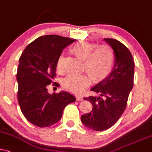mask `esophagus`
<instances>
[{
    "label": "esophagus",
    "mask_w": 152,
    "mask_h": 152,
    "mask_svg": "<svg viewBox=\"0 0 152 152\" xmlns=\"http://www.w3.org/2000/svg\"><path fill=\"white\" fill-rule=\"evenodd\" d=\"M77 101H82L83 100V96H76Z\"/></svg>",
    "instance_id": "esophagus-1"
}]
</instances>
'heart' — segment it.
Segmentation results:
<instances>
[{
    "mask_svg": "<svg viewBox=\"0 0 152 152\" xmlns=\"http://www.w3.org/2000/svg\"><path fill=\"white\" fill-rule=\"evenodd\" d=\"M95 44L87 42L77 43L71 48V51L84 61L85 70L94 80L104 79L112 70L114 62L113 50L107 45L95 48ZM64 66V57L61 55L57 60L56 68L62 72ZM89 79L85 74H70L63 80V85L67 90L80 93L89 85Z\"/></svg>",
    "mask_w": 152,
    "mask_h": 152,
    "instance_id": "b5f03b06",
    "label": "heart"
}]
</instances>
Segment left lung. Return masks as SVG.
Listing matches in <instances>:
<instances>
[{
	"label": "left lung",
	"mask_w": 152,
	"mask_h": 152,
	"mask_svg": "<svg viewBox=\"0 0 152 152\" xmlns=\"http://www.w3.org/2000/svg\"><path fill=\"white\" fill-rule=\"evenodd\" d=\"M104 40L113 50V67L106 77L91 87V91L99 96L84 98L91 103L93 108L81 116L82 123L95 131L107 130L118 121L133 87L134 62L130 50L116 39Z\"/></svg>",
	"instance_id": "8db88e82"
}]
</instances>
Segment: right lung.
Returning <instances> with one entry per match:
<instances>
[{"mask_svg":"<svg viewBox=\"0 0 152 152\" xmlns=\"http://www.w3.org/2000/svg\"><path fill=\"white\" fill-rule=\"evenodd\" d=\"M75 41L58 35H45L28 45L20 56L17 72L18 102L24 117L36 126L56 124L65 106L76 101L67 91L50 94L47 90L56 77L58 58Z\"/></svg>","mask_w":152,"mask_h":152,"instance_id":"add662e5","label":"right lung"}]
</instances>
